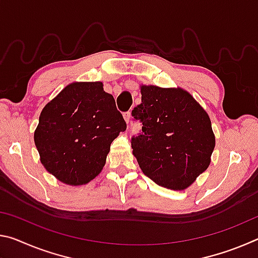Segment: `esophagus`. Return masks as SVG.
<instances>
[{
  "label": "esophagus",
  "mask_w": 258,
  "mask_h": 258,
  "mask_svg": "<svg viewBox=\"0 0 258 258\" xmlns=\"http://www.w3.org/2000/svg\"><path fill=\"white\" fill-rule=\"evenodd\" d=\"M124 119H125V121H126V124H130V119H131V111H127V112H125L124 113Z\"/></svg>",
  "instance_id": "esophagus-1"
}]
</instances>
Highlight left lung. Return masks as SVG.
<instances>
[{
	"instance_id": "8db88e82",
	"label": "left lung",
	"mask_w": 258,
	"mask_h": 258,
	"mask_svg": "<svg viewBox=\"0 0 258 258\" xmlns=\"http://www.w3.org/2000/svg\"><path fill=\"white\" fill-rule=\"evenodd\" d=\"M132 115L142 133L132 138L140 168L160 186L185 190L211 164L215 135L206 110L181 87L140 85Z\"/></svg>"
}]
</instances>
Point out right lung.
I'll return each mask as SVG.
<instances>
[{
  "label": "right lung",
  "mask_w": 258,
  "mask_h": 258,
  "mask_svg": "<svg viewBox=\"0 0 258 258\" xmlns=\"http://www.w3.org/2000/svg\"><path fill=\"white\" fill-rule=\"evenodd\" d=\"M125 130L102 82H74L43 108L34 141L46 171L77 186L101 173L111 142Z\"/></svg>",
  "instance_id": "1"
}]
</instances>
